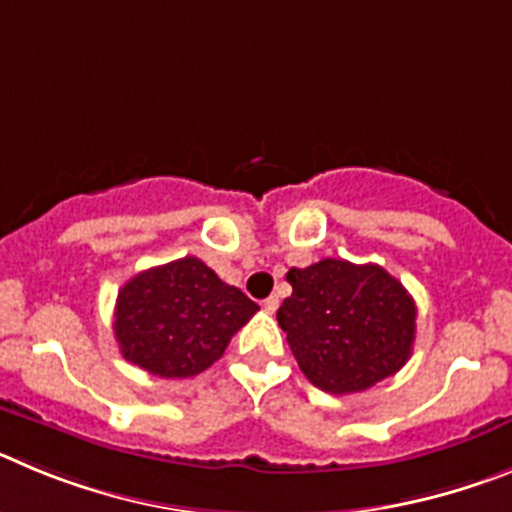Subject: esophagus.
I'll return each mask as SVG.
<instances>
[{"label": "esophagus", "instance_id": "obj_1", "mask_svg": "<svg viewBox=\"0 0 512 512\" xmlns=\"http://www.w3.org/2000/svg\"><path fill=\"white\" fill-rule=\"evenodd\" d=\"M277 307H279L277 297H266V300H264V310L266 312H277Z\"/></svg>", "mask_w": 512, "mask_h": 512}]
</instances>
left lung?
Instances as JSON below:
<instances>
[{"mask_svg":"<svg viewBox=\"0 0 512 512\" xmlns=\"http://www.w3.org/2000/svg\"><path fill=\"white\" fill-rule=\"evenodd\" d=\"M292 295L277 310L302 374L330 395L374 387L413 354L415 302L377 264L323 259L289 269Z\"/></svg>","mask_w":512,"mask_h":512,"instance_id":"left-lung-1","label":"left lung"}]
</instances>
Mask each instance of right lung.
<instances>
[{"instance_id": "right-lung-1", "label": "right lung", "mask_w": 512, "mask_h": 512, "mask_svg": "<svg viewBox=\"0 0 512 512\" xmlns=\"http://www.w3.org/2000/svg\"><path fill=\"white\" fill-rule=\"evenodd\" d=\"M259 305L207 264L184 256L140 271L117 292L120 354L153 377L187 379L225 354Z\"/></svg>"}]
</instances>
